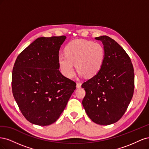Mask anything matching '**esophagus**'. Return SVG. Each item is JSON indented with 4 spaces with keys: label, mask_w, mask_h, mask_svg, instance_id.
Segmentation results:
<instances>
[{
    "label": "esophagus",
    "mask_w": 149,
    "mask_h": 149,
    "mask_svg": "<svg viewBox=\"0 0 149 149\" xmlns=\"http://www.w3.org/2000/svg\"><path fill=\"white\" fill-rule=\"evenodd\" d=\"M81 83H76V88H81Z\"/></svg>",
    "instance_id": "esophagus-1"
}]
</instances>
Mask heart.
<instances>
[{"mask_svg": "<svg viewBox=\"0 0 149 149\" xmlns=\"http://www.w3.org/2000/svg\"><path fill=\"white\" fill-rule=\"evenodd\" d=\"M104 48L100 43L77 40L66 47L65 55H60L58 63L61 73L70 78L74 73V65L80 76L87 78L95 76L101 70L104 58Z\"/></svg>", "mask_w": 149, "mask_h": 149, "instance_id": "obj_1", "label": "heart"}]
</instances>
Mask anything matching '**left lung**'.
Returning a JSON list of instances; mask_svg holds the SVG:
<instances>
[{"label":"left lung","mask_w":149,"mask_h":149,"mask_svg":"<svg viewBox=\"0 0 149 149\" xmlns=\"http://www.w3.org/2000/svg\"><path fill=\"white\" fill-rule=\"evenodd\" d=\"M104 58L101 70L83 83L86 95L82 101L85 111L94 123L110 125L125 113L134 90V72L130 57L115 40L104 35Z\"/></svg>","instance_id":"1"}]
</instances>
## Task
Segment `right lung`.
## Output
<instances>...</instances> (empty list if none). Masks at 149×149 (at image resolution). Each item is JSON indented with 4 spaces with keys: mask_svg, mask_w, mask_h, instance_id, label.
<instances>
[{
    "mask_svg": "<svg viewBox=\"0 0 149 149\" xmlns=\"http://www.w3.org/2000/svg\"><path fill=\"white\" fill-rule=\"evenodd\" d=\"M66 38H38L15 60L12 93L22 114L33 124L55 123L76 89V83L59 70V50Z\"/></svg>",
    "mask_w": 149,
    "mask_h": 149,
    "instance_id": "obj_1",
    "label": "right lung"
}]
</instances>
